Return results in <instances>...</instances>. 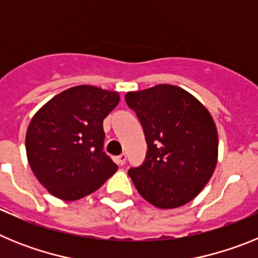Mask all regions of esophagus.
<instances>
[{
  "instance_id": "obj_1",
  "label": "esophagus",
  "mask_w": 258,
  "mask_h": 258,
  "mask_svg": "<svg viewBox=\"0 0 258 258\" xmlns=\"http://www.w3.org/2000/svg\"><path fill=\"white\" fill-rule=\"evenodd\" d=\"M125 161H126V155L121 154L120 156H117V164H118V165H124Z\"/></svg>"
}]
</instances>
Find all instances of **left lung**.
<instances>
[{"label": "left lung", "mask_w": 258, "mask_h": 258, "mask_svg": "<svg viewBox=\"0 0 258 258\" xmlns=\"http://www.w3.org/2000/svg\"><path fill=\"white\" fill-rule=\"evenodd\" d=\"M149 150L127 174L141 197L160 209L187 204L206 187L218 160L217 126L207 107L184 89L160 84L127 92Z\"/></svg>", "instance_id": "left-lung-1"}]
</instances>
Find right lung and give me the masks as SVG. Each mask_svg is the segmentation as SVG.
<instances>
[{
  "instance_id": "1",
  "label": "right lung",
  "mask_w": 258,
  "mask_h": 258,
  "mask_svg": "<svg viewBox=\"0 0 258 258\" xmlns=\"http://www.w3.org/2000/svg\"><path fill=\"white\" fill-rule=\"evenodd\" d=\"M118 102L117 92L79 85L52 97L32 117L27 159L51 195L75 202L115 174L117 165L103 152V118Z\"/></svg>"
}]
</instances>
